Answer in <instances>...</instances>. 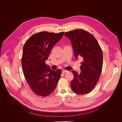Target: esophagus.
<instances>
[{"label": "esophagus", "instance_id": "1", "mask_svg": "<svg viewBox=\"0 0 122 122\" xmlns=\"http://www.w3.org/2000/svg\"><path fill=\"white\" fill-rule=\"evenodd\" d=\"M67 72H68V71H67V70H62V73H65Z\"/></svg>", "mask_w": 122, "mask_h": 122}]
</instances>
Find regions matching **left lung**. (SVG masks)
I'll return each mask as SVG.
<instances>
[{"label":"left lung","mask_w":122,"mask_h":122,"mask_svg":"<svg viewBox=\"0 0 122 122\" xmlns=\"http://www.w3.org/2000/svg\"><path fill=\"white\" fill-rule=\"evenodd\" d=\"M64 35L71 42L75 58L83 60L81 72L72 71L74 78L71 82L72 90L78 95L89 93L97 84L102 72V50L94 36L83 29L70 31Z\"/></svg>","instance_id":"left-lung-1"}]
</instances>
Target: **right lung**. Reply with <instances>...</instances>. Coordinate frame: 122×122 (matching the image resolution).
Masks as SVG:
<instances>
[{"mask_svg": "<svg viewBox=\"0 0 122 122\" xmlns=\"http://www.w3.org/2000/svg\"><path fill=\"white\" fill-rule=\"evenodd\" d=\"M64 34L38 32L28 39L23 46L21 63L24 75L32 91L38 96L46 97L52 93L60 78L61 70H51L45 61Z\"/></svg>", "mask_w": 122, "mask_h": 122, "instance_id": "right-lung-1", "label": "right lung"}]
</instances>
